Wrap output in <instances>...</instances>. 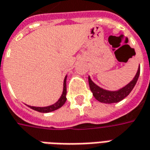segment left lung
<instances>
[{
  "label": "left lung",
  "instance_id": "1",
  "mask_svg": "<svg viewBox=\"0 0 150 150\" xmlns=\"http://www.w3.org/2000/svg\"><path fill=\"white\" fill-rule=\"evenodd\" d=\"M140 75V66L138 67L137 72L133 79L129 82L127 85L122 87V88L116 91H110L100 88L99 86H97L95 83L91 79L90 76H88V83H89L90 89L93 93V97H95L98 101H100L101 103H105V104H111V103H117L122 99H124L125 97L129 94L132 90L133 89V88L136 85L138 78Z\"/></svg>",
  "mask_w": 150,
  "mask_h": 150
}]
</instances>
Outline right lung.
<instances>
[{
  "label": "right lung",
  "mask_w": 150,
  "mask_h": 150,
  "mask_svg": "<svg viewBox=\"0 0 150 150\" xmlns=\"http://www.w3.org/2000/svg\"><path fill=\"white\" fill-rule=\"evenodd\" d=\"M67 75H66V77L64 79V82H63V91H62V94L61 95L60 98L58 99L57 102H55L54 104L49 105V106H45V107H36V106H31V105H28V107H30L34 110L40 112V113H49V112H52L56 110L57 109L61 108L63 105L65 104L66 100H67Z\"/></svg>",
  "instance_id": "1"
}]
</instances>
